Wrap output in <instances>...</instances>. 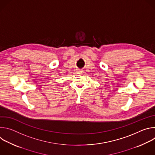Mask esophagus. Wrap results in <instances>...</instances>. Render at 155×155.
<instances>
[{
    "instance_id": "obj_1",
    "label": "esophagus",
    "mask_w": 155,
    "mask_h": 155,
    "mask_svg": "<svg viewBox=\"0 0 155 155\" xmlns=\"http://www.w3.org/2000/svg\"><path fill=\"white\" fill-rule=\"evenodd\" d=\"M84 70H80V71H77L78 74H84Z\"/></svg>"
}]
</instances>
